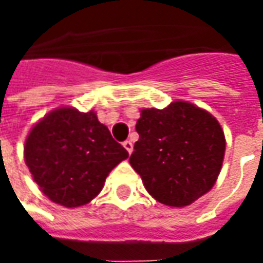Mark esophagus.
Instances as JSON below:
<instances>
[{
    "label": "esophagus",
    "instance_id": "1",
    "mask_svg": "<svg viewBox=\"0 0 263 263\" xmlns=\"http://www.w3.org/2000/svg\"><path fill=\"white\" fill-rule=\"evenodd\" d=\"M122 146L126 149V152H128V154L129 155L132 154V151H134V145H132L131 141H125V142L122 143Z\"/></svg>",
    "mask_w": 263,
    "mask_h": 263
}]
</instances>
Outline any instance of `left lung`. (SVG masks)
<instances>
[{
    "label": "left lung",
    "mask_w": 263,
    "mask_h": 263,
    "mask_svg": "<svg viewBox=\"0 0 263 263\" xmlns=\"http://www.w3.org/2000/svg\"><path fill=\"white\" fill-rule=\"evenodd\" d=\"M137 132L129 163L156 201L183 209L213 189L226 137L209 111L182 100L163 109L142 108Z\"/></svg>",
    "instance_id": "left-lung-1"
}]
</instances>
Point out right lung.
<instances>
[{
	"label": "right lung",
	"instance_id": "obj_1",
	"mask_svg": "<svg viewBox=\"0 0 263 263\" xmlns=\"http://www.w3.org/2000/svg\"><path fill=\"white\" fill-rule=\"evenodd\" d=\"M24 158L39 190L50 201L74 209L97 197L128 152L94 111L59 107L32 126Z\"/></svg>",
	"mask_w": 263,
	"mask_h": 263
}]
</instances>
